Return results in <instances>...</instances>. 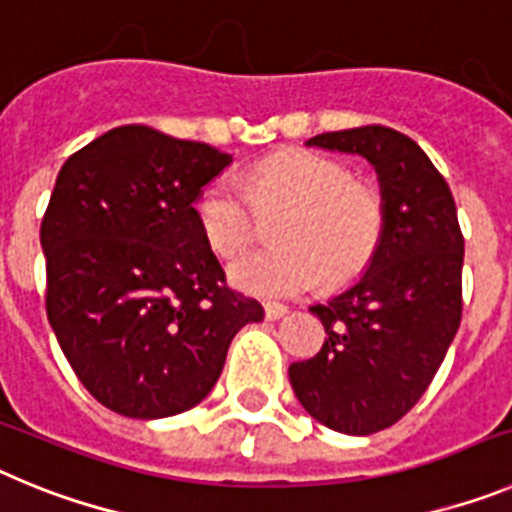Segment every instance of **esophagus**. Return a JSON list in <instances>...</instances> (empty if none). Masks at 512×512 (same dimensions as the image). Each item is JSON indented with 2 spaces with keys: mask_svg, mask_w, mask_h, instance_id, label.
Wrapping results in <instances>:
<instances>
[{
  "mask_svg": "<svg viewBox=\"0 0 512 512\" xmlns=\"http://www.w3.org/2000/svg\"><path fill=\"white\" fill-rule=\"evenodd\" d=\"M264 312L269 320H279L287 312V307L279 305V302H264Z\"/></svg>",
  "mask_w": 512,
  "mask_h": 512,
  "instance_id": "34e87169",
  "label": "esophagus"
}]
</instances>
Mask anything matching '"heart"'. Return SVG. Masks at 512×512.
Masks as SVG:
<instances>
[{
    "instance_id": "heart-1",
    "label": "heart",
    "mask_w": 512,
    "mask_h": 512,
    "mask_svg": "<svg viewBox=\"0 0 512 512\" xmlns=\"http://www.w3.org/2000/svg\"><path fill=\"white\" fill-rule=\"evenodd\" d=\"M287 210L274 228L282 246L248 251L230 264L238 289L261 297L305 292L323 277L341 287L372 261L384 230V202L346 164L307 148H282L248 171L246 187L217 176L197 197L194 215L217 256L256 241L261 215Z\"/></svg>"
}]
</instances>
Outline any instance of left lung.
<instances>
[{"label": "left lung", "mask_w": 512, "mask_h": 512, "mask_svg": "<svg viewBox=\"0 0 512 512\" xmlns=\"http://www.w3.org/2000/svg\"><path fill=\"white\" fill-rule=\"evenodd\" d=\"M307 146L372 161L384 230L359 284L310 307L328 338L312 359L289 366V382L312 418L369 436L413 410L454 341L464 235L449 184L408 135L366 125L315 135Z\"/></svg>", "instance_id": "1"}]
</instances>
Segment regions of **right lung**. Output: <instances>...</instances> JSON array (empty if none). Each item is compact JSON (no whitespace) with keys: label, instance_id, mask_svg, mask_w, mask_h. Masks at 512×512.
Listing matches in <instances>:
<instances>
[{"label":"right lung","instance_id":"obj_1","mask_svg":"<svg viewBox=\"0 0 512 512\" xmlns=\"http://www.w3.org/2000/svg\"><path fill=\"white\" fill-rule=\"evenodd\" d=\"M233 161L122 125L69 156L40 223L45 312L89 395L125 418L205 400L233 336L264 307L225 284L194 200Z\"/></svg>","mask_w":512,"mask_h":512}]
</instances>
